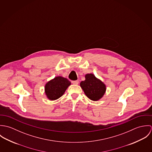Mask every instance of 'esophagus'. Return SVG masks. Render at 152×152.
<instances>
[{
	"mask_svg": "<svg viewBox=\"0 0 152 152\" xmlns=\"http://www.w3.org/2000/svg\"><path fill=\"white\" fill-rule=\"evenodd\" d=\"M72 84H74V85H78V83H79V81H78V80H77V81H72Z\"/></svg>",
	"mask_w": 152,
	"mask_h": 152,
	"instance_id": "obj_1",
	"label": "esophagus"
}]
</instances>
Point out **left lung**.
<instances>
[{
  "instance_id": "1",
  "label": "left lung",
  "mask_w": 152,
  "mask_h": 152,
  "mask_svg": "<svg viewBox=\"0 0 152 152\" xmlns=\"http://www.w3.org/2000/svg\"><path fill=\"white\" fill-rule=\"evenodd\" d=\"M86 80L80 83V86L86 95L92 101H96L101 99L106 92V86L93 74H87Z\"/></svg>"
}]
</instances>
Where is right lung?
Wrapping results in <instances>:
<instances>
[{"instance_id": "right-lung-1", "label": "right lung", "mask_w": 152, "mask_h": 152, "mask_svg": "<svg viewBox=\"0 0 152 152\" xmlns=\"http://www.w3.org/2000/svg\"><path fill=\"white\" fill-rule=\"evenodd\" d=\"M71 85V82L66 78L61 76L56 77L46 83L45 93L49 100L54 101L60 98Z\"/></svg>"}]
</instances>
